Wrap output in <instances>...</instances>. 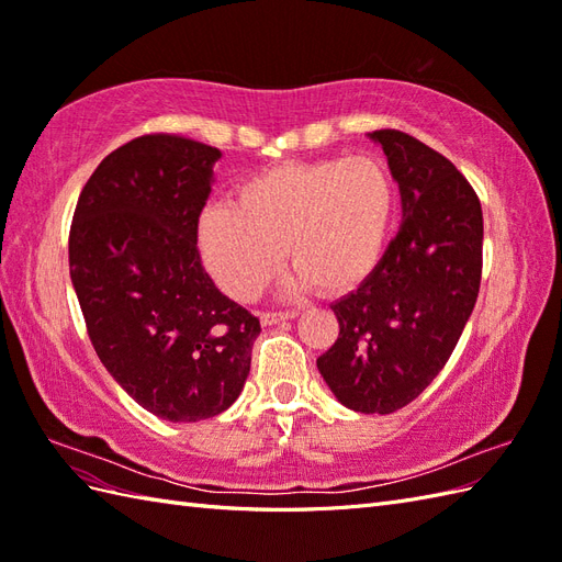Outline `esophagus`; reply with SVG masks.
I'll return each mask as SVG.
<instances>
[{
  "mask_svg": "<svg viewBox=\"0 0 562 562\" xmlns=\"http://www.w3.org/2000/svg\"><path fill=\"white\" fill-rule=\"evenodd\" d=\"M296 316L294 311H284V313H278V311H266V313H260V323L263 325H276V323H282V321H292Z\"/></svg>",
  "mask_w": 562,
  "mask_h": 562,
  "instance_id": "1",
  "label": "esophagus"
}]
</instances>
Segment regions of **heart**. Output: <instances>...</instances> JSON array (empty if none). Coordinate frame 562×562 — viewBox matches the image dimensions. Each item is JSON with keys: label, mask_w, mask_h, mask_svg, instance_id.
<instances>
[{"label": "heart", "mask_w": 562, "mask_h": 562, "mask_svg": "<svg viewBox=\"0 0 562 562\" xmlns=\"http://www.w3.org/2000/svg\"><path fill=\"white\" fill-rule=\"evenodd\" d=\"M395 215V184L367 155L294 162L254 175L232 205L205 211L199 244L207 270L237 302H254L284 254V290L345 294L381 263Z\"/></svg>", "instance_id": "b5f03b06"}]
</instances>
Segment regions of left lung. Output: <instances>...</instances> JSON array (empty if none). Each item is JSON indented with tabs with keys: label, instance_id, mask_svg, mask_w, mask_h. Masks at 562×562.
Instances as JSON below:
<instances>
[{
	"label": "left lung",
	"instance_id": "8db88e82",
	"mask_svg": "<svg viewBox=\"0 0 562 562\" xmlns=\"http://www.w3.org/2000/svg\"><path fill=\"white\" fill-rule=\"evenodd\" d=\"M369 138L400 187L402 225L359 290L330 306L340 335L316 363L347 409L393 414L446 367L472 316L484 215L458 167L426 143L395 128Z\"/></svg>",
	"mask_w": 562,
	"mask_h": 562
}]
</instances>
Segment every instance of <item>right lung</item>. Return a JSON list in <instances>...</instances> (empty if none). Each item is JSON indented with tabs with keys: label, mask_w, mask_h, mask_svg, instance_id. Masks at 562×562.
Instances as JSON below:
<instances>
[{
	"label": "right lung",
	"mask_w": 562,
	"mask_h": 562,
	"mask_svg": "<svg viewBox=\"0 0 562 562\" xmlns=\"http://www.w3.org/2000/svg\"><path fill=\"white\" fill-rule=\"evenodd\" d=\"M222 153L150 134L104 158L78 195L69 270L102 367L165 422L232 407L260 323L222 294L199 254V217Z\"/></svg>",
	"instance_id": "add662e5"
}]
</instances>
